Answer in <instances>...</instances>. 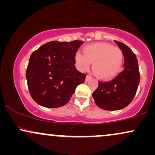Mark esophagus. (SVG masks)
I'll list each match as a JSON object with an SVG mask.
<instances>
[{
  "label": "esophagus",
  "instance_id": "1",
  "mask_svg": "<svg viewBox=\"0 0 155 155\" xmlns=\"http://www.w3.org/2000/svg\"><path fill=\"white\" fill-rule=\"evenodd\" d=\"M92 79V77H91V76H86V78H85V81H86V82H87V81H90V79Z\"/></svg>",
  "mask_w": 155,
  "mask_h": 155
}]
</instances>
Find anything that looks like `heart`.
Returning a JSON list of instances; mask_svg holds the SVG:
<instances>
[{"instance_id":"b5f03b06","label":"heart","mask_w":155,"mask_h":155,"mask_svg":"<svg viewBox=\"0 0 155 155\" xmlns=\"http://www.w3.org/2000/svg\"><path fill=\"white\" fill-rule=\"evenodd\" d=\"M76 65L81 71L89 68L92 62V70L99 78L108 79L121 71L124 54L120 48L111 44L97 42L83 48V53L76 52L74 56Z\"/></svg>"}]
</instances>
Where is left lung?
Wrapping results in <instances>:
<instances>
[{"mask_svg": "<svg viewBox=\"0 0 155 155\" xmlns=\"http://www.w3.org/2000/svg\"><path fill=\"white\" fill-rule=\"evenodd\" d=\"M124 54V70L112 81H98V87L92 93L94 101L102 109L117 111L130 104L140 82L138 60L127 45L115 41Z\"/></svg>", "mask_w": 155, "mask_h": 155, "instance_id": "8db88e82", "label": "left lung"}]
</instances>
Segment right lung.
Instances as JSON below:
<instances>
[{
	"instance_id": "add662e5",
	"label": "right lung",
	"mask_w": 155,
	"mask_h": 155,
	"mask_svg": "<svg viewBox=\"0 0 155 155\" xmlns=\"http://www.w3.org/2000/svg\"><path fill=\"white\" fill-rule=\"evenodd\" d=\"M84 42L53 41L31 55L26 71L32 98L46 108L61 107L68 103L86 75L76 68L74 56Z\"/></svg>"
}]
</instances>
